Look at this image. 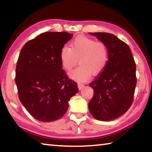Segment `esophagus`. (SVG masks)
<instances>
[{
    "label": "esophagus",
    "instance_id": "1",
    "mask_svg": "<svg viewBox=\"0 0 152 152\" xmlns=\"http://www.w3.org/2000/svg\"><path fill=\"white\" fill-rule=\"evenodd\" d=\"M78 88L80 90H81L84 87V84H81V83H78Z\"/></svg>",
    "mask_w": 152,
    "mask_h": 152
}]
</instances>
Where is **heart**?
Here are the masks:
<instances>
[{"label":"heart","instance_id":"1","mask_svg":"<svg viewBox=\"0 0 152 152\" xmlns=\"http://www.w3.org/2000/svg\"><path fill=\"white\" fill-rule=\"evenodd\" d=\"M60 60L63 68L70 71L78 63L80 66L70 73V76L78 82H84L91 74L101 72L109 60L107 45L101 42L80 36L72 42L70 47L64 46L60 51Z\"/></svg>","mask_w":152,"mask_h":152}]
</instances>
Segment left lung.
Instances as JSON below:
<instances>
[{
	"label": "left lung",
	"instance_id": "8db88e82",
	"mask_svg": "<svg viewBox=\"0 0 152 152\" xmlns=\"http://www.w3.org/2000/svg\"><path fill=\"white\" fill-rule=\"evenodd\" d=\"M107 45L109 60L101 74L89 84L94 96L89 111L96 120L109 121L121 116L132 104L137 84L136 65L127 44L108 33H89Z\"/></svg>",
	"mask_w": 152,
	"mask_h": 152
}]
</instances>
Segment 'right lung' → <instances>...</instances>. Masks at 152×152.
<instances>
[{"instance_id":"right-lung-1","label":"right lung","mask_w":152,"mask_h":152,"mask_svg":"<svg viewBox=\"0 0 152 152\" xmlns=\"http://www.w3.org/2000/svg\"><path fill=\"white\" fill-rule=\"evenodd\" d=\"M73 35L46 32L23 47L16 67L15 83L20 102L32 116L42 122L63 117L68 101L78 92L77 83L62 68L60 51Z\"/></svg>"}]
</instances>
